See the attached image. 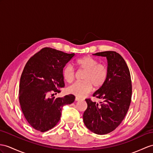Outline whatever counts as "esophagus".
<instances>
[{"mask_svg":"<svg viewBox=\"0 0 153 153\" xmlns=\"http://www.w3.org/2000/svg\"><path fill=\"white\" fill-rule=\"evenodd\" d=\"M81 99L79 98V97H75V100H76V101H79V100H80Z\"/></svg>","mask_w":153,"mask_h":153,"instance_id":"esophagus-1","label":"esophagus"}]
</instances>
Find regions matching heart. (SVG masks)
I'll use <instances>...</instances> for the list:
<instances>
[{
	"label": "heart",
	"instance_id": "b5f03b06",
	"mask_svg": "<svg viewBox=\"0 0 153 153\" xmlns=\"http://www.w3.org/2000/svg\"><path fill=\"white\" fill-rule=\"evenodd\" d=\"M75 65L79 69L85 71L82 82H76L68 88L69 92L79 97H84L92 90L93 86L95 89L101 88L106 83L108 77L109 71L106 65L99 63L96 58L85 56L78 59ZM63 76L68 83H71L75 78V71L73 67L68 64L62 71Z\"/></svg>",
	"mask_w": 153,
	"mask_h": 153
}]
</instances>
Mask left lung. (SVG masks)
<instances>
[{
  "label": "left lung",
  "instance_id": "left-lung-1",
  "mask_svg": "<svg viewBox=\"0 0 153 153\" xmlns=\"http://www.w3.org/2000/svg\"><path fill=\"white\" fill-rule=\"evenodd\" d=\"M94 55L106 57L109 74L107 81L93 97L102 99L100 104L86 99L88 108L83 114L86 127L97 134H106L121 124L128 110L132 98V81L125 59L115 51Z\"/></svg>",
  "mask_w": 153,
  "mask_h": 153
}]
</instances>
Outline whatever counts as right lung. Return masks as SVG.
<instances>
[{"label": "right lung", "mask_w": 153, "mask_h": 153, "mask_svg": "<svg viewBox=\"0 0 153 153\" xmlns=\"http://www.w3.org/2000/svg\"><path fill=\"white\" fill-rule=\"evenodd\" d=\"M74 55L45 47L26 64L19 100L25 119L35 130L44 132L54 127L60 120L62 107L74 102L72 94L58 98L53 95L65 86L62 71Z\"/></svg>", "instance_id": "right-lung-1"}]
</instances>
